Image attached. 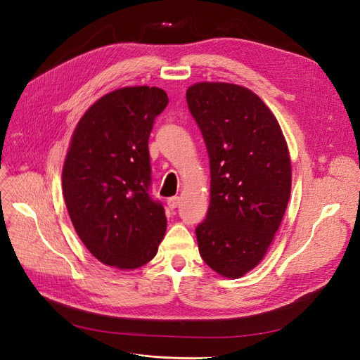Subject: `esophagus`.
<instances>
[{
  "mask_svg": "<svg viewBox=\"0 0 360 360\" xmlns=\"http://www.w3.org/2000/svg\"><path fill=\"white\" fill-rule=\"evenodd\" d=\"M178 205H179V197H170V198H167V206L170 209H176Z\"/></svg>",
  "mask_w": 360,
  "mask_h": 360,
  "instance_id": "esophagus-1",
  "label": "esophagus"
}]
</instances>
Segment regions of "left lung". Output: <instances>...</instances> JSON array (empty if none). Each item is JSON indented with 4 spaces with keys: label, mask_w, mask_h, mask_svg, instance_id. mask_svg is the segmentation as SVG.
Instances as JSON below:
<instances>
[{
    "label": "left lung",
    "mask_w": 360,
    "mask_h": 360,
    "mask_svg": "<svg viewBox=\"0 0 360 360\" xmlns=\"http://www.w3.org/2000/svg\"><path fill=\"white\" fill-rule=\"evenodd\" d=\"M187 103L210 163V205L195 236L203 261L238 278L261 262L290 195V158L276 117L254 91L197 83Z\"/></svg>",
    "instance_id": "left-lung-1"
}]
</instances>
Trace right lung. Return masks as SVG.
I'll return each instance as SVG.
<instances>
[{
	"mask_svg": "<svg viewBox=\"0 0 360 360\" xmlns=\"http://www.w3.org/2000/svg\"><path fill=\"white\" fill-rule=\"evenodd\" d=\"M167 103L158 87L118 89L74 130L62 172L65 203L78 237L106 265L142 267L163 240L167 221L150 193L148 139Z\"/></svg>",
	"mask_w": 360,
	"mask_h": 360,
	"instance_id": "obj_1",
	"label": "right lung"
}]
</instances>
